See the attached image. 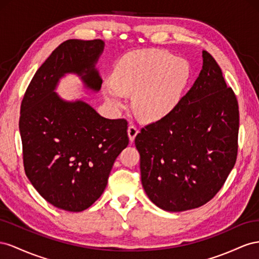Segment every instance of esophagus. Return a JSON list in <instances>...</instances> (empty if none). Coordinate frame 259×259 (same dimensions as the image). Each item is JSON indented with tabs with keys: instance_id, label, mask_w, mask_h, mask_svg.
<instances>
[{
	"instance_id": "34e87169",
	"label": "esophagus",
	"mask_w": 259,
	"mask_h": 259,
	"mask_svg": "<svg viewBox=\"0 0 259 259\" xmlns=\"http://www.w3.org/2000/svg\"><path fill=\"white\" fill-rule=\"evenodd\" d=\"M139 134V129L137 128V125L135 124H130L128 127V136H129V139L131 142L135 141L136 139V136Z\"/></svg>"
}]
</instances>
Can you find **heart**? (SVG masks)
<instances>
[{"instance_id": "1", "label": "heart", "mask_w": 259, "mask_h": 259, "mask_svg": "<svg viewBox=\"0 0 259 259\" xmlns=\"http://www.w3.org/2000/svg\"><path fill=\"white\" fill-rule=\"evenodd\" d=\"M190 77L189 64L160 50L138 51L125 55L114 78L103 82V93L110 106L123 108L127 94L135 93L132 104L145 120L166 116L178 104Z\"/></svg>"}]
</instances>
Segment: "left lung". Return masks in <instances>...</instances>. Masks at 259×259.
<instances>
[{"label":"left lung","mask_w":259,"mask_h":259,"mask_svg":"<svg viewBox=\"0 0 259 259\" xmlns=\"http://www.w3.org/2000/svg\"><path fill=\"white\" fill-rule=\"evenodd\" d=\"M239 104L219 65L203 51V68L178 104L136 137L144 191L167 211L209 202L238 156Z\"/></svg>","instance_id":"1"}]
</instances>
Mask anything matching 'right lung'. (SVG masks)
I'll return each instance as SVG.
<instances>
[{"label":"right lung","instance_id":"right-lung-1","mask_svg":"<svg viewBox=\"0 0 259 259\" xmlns=\"http://www.w3.org/2000/svg\"><path fill=\"white\" fill-rule=\"evenodd\" d=\"M104 42L71 39L60 44L36 70L21 101L19 131L25 172L50 204L82 211L104 192L114 161L129 144L125 119H107L82 101L54 92L65 73L99 91L95 69Z\"/></svg>","mask_w":259,"mask_h":259}]
</instances>
